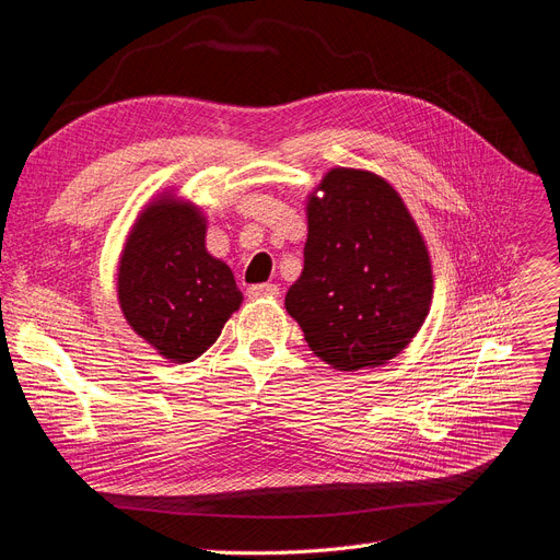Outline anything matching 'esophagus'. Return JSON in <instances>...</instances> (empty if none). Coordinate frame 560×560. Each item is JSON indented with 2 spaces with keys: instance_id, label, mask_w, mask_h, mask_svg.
<instances>
[{
  "instance_id": "obj_1",
  "label": "esophagus",
  "mask_w": 560,
  "mask_h": 560,
  "mask_svg": "<svg viewBox=\"0 0 560 560\" xmlns=\"http://www.w3.org/2000/svg\"><path fill=\"white\" fill-rule=\"evenodd\" d=\"M280 287L273 282H261V284H253L248 287V296L250 299H261V296H278Z\"/></svg>"
}]
</instances>
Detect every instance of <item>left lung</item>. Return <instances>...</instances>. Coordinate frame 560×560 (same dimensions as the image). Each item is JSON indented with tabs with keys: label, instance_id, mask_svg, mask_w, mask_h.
<instances>
[{
	"label": "left lung",
	"instance_id": "obj_1",
	"mask_svg": "<svg viewBox=\"0 0 560 560\" xmlns=\"http://www.w3.org/2000/svg\"><path fill=\"white\" fill-rule=\"evenodd\" d=\"M317 190L307 205L303 273L284 307L335 370L384 365L430 312L428 248L382 176L338 167Z\"/></svg>",
	"mask_w": 560,
	"mask_h": 560
}]
</instances>
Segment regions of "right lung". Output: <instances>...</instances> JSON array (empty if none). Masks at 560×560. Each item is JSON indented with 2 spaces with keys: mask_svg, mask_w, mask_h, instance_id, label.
Returning <instances> with one entry per match:
<instances>
[{
  "mask_svg": "<svg viewBox=\"0 0 560 560\" xmlns=\"http://www.w3.org/2000/svg\"><path fill=\"white\" fill-rule=\"evenodd\" d=\"M205 218L159 199L132 228L119 261V303L138 335L176 363L202 355L241 305L228 264L205 248Z\"/></svg>",
  "mask_w": 560,
  "mask_h": 560,
  "instance_id": "right-lung-1",
  "label": "right lung"
}]
</instances>
